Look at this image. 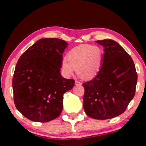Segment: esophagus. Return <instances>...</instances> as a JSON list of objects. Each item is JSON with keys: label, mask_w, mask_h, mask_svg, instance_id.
Masks as SVG:
<instances>
[{"label": "esophagus", "mask_w": 146, "mask_h": 146, "mask_svg": "<svg viewBox=\"0 0 146 146\" xmlns=\"http://www.w3.org/2000/svg\"><path fill=\"white\" fill-rule=\"evenodd\" d=\"M75 84L76 85H81L82 84V82H80L78 81V80H76L75 81Z\"/></svg>", "instance_id": "34e87169"}]
</instances>
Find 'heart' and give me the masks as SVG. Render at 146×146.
<instances>
[{
	"instance_id": "obj_1",
	"label": "heart",
	"mask_w": 146,
	"mask_h": 146,
	"mask_svg": "<svg viewBox=\"0 0 146 146\" xmlns=\"http://www.w3.org/2000/svg\"><path fill=\"white\" fill-rule=\"evenodd\" d=\"M102 64V53L98 47L82 45L74 48L63 59L61 67L68 76L74 74V70L81 78L89 80L98 74Z\"/></svg>"
}]
</instances>
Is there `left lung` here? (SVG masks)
<instances>
[{
    "label": "left lung",
    "mask_w": 146,
    "mask_h": 146,
    "mask_svg": "<svg viewBox=\"0 0 146 146\" xmlns=\"http://www.w3.org/2000/svg\"><path fill=\"white\" fill-rule=\"evenodd\" d=\"M104 47L102 64L98 74L83 84L84 110L96 119L118 116L127 108L135 95L137 76L130 56L111 39L97 40Z\"/></svg>",
    "instance_id": "obj_1"
}]
</instances>
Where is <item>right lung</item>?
<instances>
[{"mask_svg":"<svg viewBox=\"0 0 146 146\" xmlns=\"http://www.w3.org/2000/svg\"><path fill=\"white\" fill-rule=\"evenodd\" d=\"M68 44L58 38L38 40L20 57L13 79L17 109L30 120L47 122L60 114L63 95L74 80L60 73L62 54Z\"/></svg>","mask_w":146,"mask_h":146,"instance_id":"1","label":"right lung"}]
</instances>
